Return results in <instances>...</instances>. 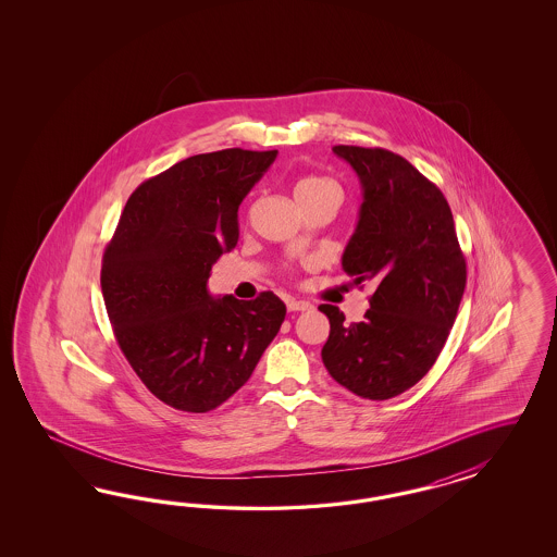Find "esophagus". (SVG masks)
<instances>
[{"instance_id": "obj_1", "label": "esophagus", "mask_w": 557, "mask_h": 557, "mask_svg": "<svg viewBox=\"0 0 557 557\" xmlns=\"http://www.w3.org/2000/svg\"><path fill=\"white\" fill-rule=\"evenodd\" d=\"M286 306L289 312H304V310L312 308V304L306 302V300H296V298H287Z\"/></svg>"}]
</instances>
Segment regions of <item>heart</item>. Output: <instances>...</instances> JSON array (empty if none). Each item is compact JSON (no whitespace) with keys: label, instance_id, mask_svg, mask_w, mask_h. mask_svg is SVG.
Masks as SVG:
<instances>
[{"label":"heart","instance_id":"heart-1","mask_svg":"<svg viewBox=\"0 0 557 557\" xmlns=\"http://www.w3.org/2000/svg\"><path fill=\"white\" fill-rule=\"evenodd\" d=\"M312 194H335L338 196V187L321 175H306L296 187H294V196L302 198V196H312Z\"/></svg>","mask_w":557,"mask_h":557}]
</instances>
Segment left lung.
I'll use <instances>...</instances> for the list:
<instances>
[{
  "instance_id": "obj_1",
  "label": "left lung",
  "mask_w": 557,
  "mask_h": 557,
  "mask_svg": "<svg viewBox=\"0 0 557 557\" xmlns=\"http://www.w3.org/2000/svg\"><path fill=\"white\" fill-rule=\"evenodd\" d=\"M333 152L363 191L343 270L375 292L363 322L343 324L337 306H319L331 322L322 363L357 396L388 400L437 361L466 289V259L445 196L405 157L349 145Z\"/></svg>"
}]
</instances>
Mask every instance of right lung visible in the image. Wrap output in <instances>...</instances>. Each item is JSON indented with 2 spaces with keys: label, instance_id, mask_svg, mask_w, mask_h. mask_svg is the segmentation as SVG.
Segmentation results:
<instances>
[{
  "label": "right lung",
  "instance_id": "right-lung-1",
  "mask_svg": "<svg viewBox=\"0 0 557 557\" xmlns=\"http://www.w3.org/2000/svg\"><path fill=\"white\" fill-rule=\"evenodd\" d=\"M277 151L203 152L136 187L101 259V294L136 375L177 410L208 412L253 373L286 319L273 292L214 298L208 277L235 249L238 206Z\"/></svg>",
  "mask_w": 557,
  "mask_h": 557
}]
</instances>
